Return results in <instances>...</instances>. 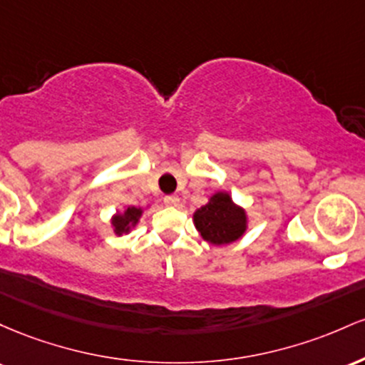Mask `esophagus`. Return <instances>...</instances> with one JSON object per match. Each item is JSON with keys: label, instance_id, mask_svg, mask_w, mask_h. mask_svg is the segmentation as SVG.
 <instances>
[{"label": "esophagus", "instance_id": "34e87169", "mask_svg": "<svg viewBox=\"0 0 365 365\" xmlns=\"http://www.w3.org/2000/svg\"><path fill=\"white\" fill-rule=\"evenodd\" d=\"M163 203L169 205V207H178L179 205V196L178 195H169L163 198Z\"/></svg>", "mask_w": 365, "mask_h": 365}]
</instances>
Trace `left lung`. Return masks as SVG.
<instances>
[{
	"instance_id": "8db88e82",
	"label": "left lung",
	"mask_w": 365,
	"mask_h": 365,
	"mask_svg": "<svg viewBox=\"0 0 365 365\" xmlns=\"http://www.w3.org/2000/svg\"><path fill=\"white\" fill-rule=\"evenodd\" d=\"M195 227L200 236L210 245H229L240 240L248 226L245 208L237 207L226 191H217L208 203L200 207L193 214Z\"/></svg>"
}]
</instances>
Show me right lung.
<instances>
[{
  "label": "right lung",
  "instance_id": "add662e5",
  "mask_svg": "<svg viewBox=\"0 0 365 365\" xmlns=\"http://www.w3.org/2000/svg\"><path fill=\"white\" fill-rule=\"evenodd\" d=\"M143 215V208L138 207H128L124 212H118L117 215L112 217V226L113 232L117 236L128 235V232L139 222V217Z\"/></svg>",
  "mask_w": 365,
  "mask_h": 365
}]
</instances>
